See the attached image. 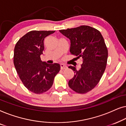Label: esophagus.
Instances as JSON below:
<instances>
[{
  "instance_id": "esophagus-1",
  "label": "esophagus",
  "mask_w": 126,
  "mask_h": 126,
  "mask_svg": "<svg viewBox=\"0 0 126 126\" xmlns=\"http://www.w3.org/2000/svg\"><path fill=\"white\" fill-rule=\"evenodd\" d=\"M60 66H61V69H63H63H66L68 68V67H67L66 65L63 64V63H61Z\"/></svg>"
}]
</instances>
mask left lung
<instances>
[{
    "mask_svg": "<svg viewBox=\"0 0 126 126\" xmlns=\"http://www.w3.org/2000/svg\"><path fill=\"white\" fill-rule=\"evenodd\" d=\"M60 32L70 39V53L83 60L79 70L69 66L75 72V75L68 85L79 94L87 93L99 83L106 69L108 50L104 38L99 30L89 26L61 30Z\"/></svg>",
    "mask_w": 126,
    "mask_h": 126,
    "instance_id": "left-lung-1",
    "label": "left lung"
}]
</instances>
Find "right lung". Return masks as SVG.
Returning a JSON list of instances; mask_svg holds the SVG:
<instances>
[{
  "mask_svg": "<svg viewBox=\"0 0 126 126\" xmlns=\"http://www.w3.org/2000/svg\"><path fill=\"white\" fill-rule=\"evenodd\" d=\"M55 31H31L19 39L14 48V63L23 85L31 92L41 94L52 86L60 65L42 62L44 39Z\"/></svg>",
  "mask_w": 126,
  "mask_h": 126,
  "instance_id": "1",
  "label": "right lung"
}]
</instances>
